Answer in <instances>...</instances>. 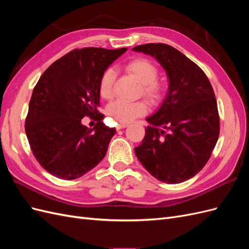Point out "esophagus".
Wrapping results in <instances>:
<instances>
[{
	"instance_id": "34e87169",
	"label": "esophagus",
	"mask_w": 249,
	"mask_h": 249,
	"mask_svg": "<svg viewBox=\"0 0 249 249\" xmlns=\"http://www.w3.org/2000/svg\"><path fill=\"white\" fill-rule=\"evenodd\" d=\"M126 126H127L126 124H118V125L116 126V130L119 131V130H122V129H124V127H126Z\"/></svg>"
}]
</instances>
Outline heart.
<instances>
[{
  "label": "heart",
  "instance_id": "heart-1",
  "mask_svg": "<svg viewBox=\"0 0 249 249\" xmlns=\"http://www.w3.org/2000/svg\"><path fill=\"white\" fill-rule=\"evenodd\" d=\"M125 71L130 73L141 84V94L153 105L159 104L167 92V83L162 79H158V67L144 58L133 59L125 65ZM115 73L111 69L105 71L99 81V93L102 99L111 100L114 84ZM147 105L145 102L138 101L129 103L124 101H116L112 103L108 113L117 123H131L135 118L144 115L147 112Z\"/></svg>",
  "mask_w": 249,
  "mask_h": 249
}]
</instances>
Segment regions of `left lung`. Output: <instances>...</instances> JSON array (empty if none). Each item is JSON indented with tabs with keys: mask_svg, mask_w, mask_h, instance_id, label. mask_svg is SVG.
<instances>
[{
	"mask_svg": "<svg viewBox=\"0 0 249 249\" xmlns=\"http://www.w3.org/2000/svg\"><path fill=\"white\" fill-rule=\"evenodd\" d=\"M133 50L155 57L169 81L159 110L146 118L150 125L135 154L157 179L185 182L205 167L219 137L214 90L200 67L168 44L146 43Z\"/></svg>",
	"mask_w": 249,
	"mask_h": 249,
	"instance_id": "left-lung-1",
	"label": "left lung"
}]
</instances>
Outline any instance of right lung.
I'll return each instance as SVG.
<instances>
[{
    "instance_id": "right-lung-1",
    "label": "right lung",
    "mask_w": 249,
    "mask_h": 249,
    "mask_svg": "<svg viewBox=\"0 0 249 249\" xmlns=\"http://www.w3.org/2000/svg\"><path fill=\"white\" fill-rule=\"evenodd\" d=\"M126 48L72 50L51 64L33 89L25 130L42 168L62 179H74L94 168L107 153L115 129L99 113V81ZM92 117L93 129L81 124Z\"/></svg>"
}]
</instances>
